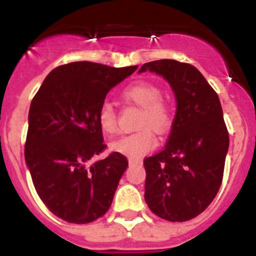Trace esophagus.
<instances>
[{"instance_id": "obj_1", "label": "esophagus", "mask_w": 256, "mask_h": 256, "mask_svg": "<svg viewBox=\"0 0 256 256\" xmlns=\"http://www.w3.org/2000/svg\"><path fill=\"white\" fill-rule=\"evenodd\" d=\"M128 162H130V165L141 164V162H140V160H136V159H130V160H128Z\"/></svg>"}]
</instances>
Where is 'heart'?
Here are the masks:
<instances>
[{
    "label": "heart",
    "instance_id": "obj_1",
    "mask_svg": "<svg viewBox=\"0 0 256 256\" xmlns=\"http://www.w3.org/2000/svg\"><path fill=\"white\" fill-rule=\"evenodd\" d=\"M122 97L130 104L140 106L137 128L140 130L120 137L110 144L112 150L130 158H140L150 152L156 146L154 132L164 136L170 130L173 123V108L170 102L162 97V90L156 84L138 80L122 92ZM97 123L105 134L112 136L118 132V119L110 104L101 105L97 112Z\"/></svg>",
    "mask_w": 256,
    "mask_h": 256
}]
</instances>
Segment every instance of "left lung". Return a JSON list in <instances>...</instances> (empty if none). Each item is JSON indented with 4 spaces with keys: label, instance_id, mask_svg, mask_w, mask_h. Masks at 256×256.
Instances as JSON below:
<instances>
[{
    "label": "left lung",
    "instance_id": "8db88e82",
    "mask_svg": "<svg viewBox=\"0 0 256 256\" xmlns=\"http://www.w3.org/2000/svg\"><path fill=\"white\" fill-rule=\"evenodd\" d=\"M173 88L177 114L165 148L144 158V200L169 222H186L204 212L220 188L230 134L216 92L194 65L177 60L146 62Z\"/></svg>",
    "mask_w": 256,
    "mask_h": 256
}]
</instances>
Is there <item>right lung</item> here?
<instances>
[{"mask_svg":"<svg viewBox=\"0 0 256 256\" xmlns=\"http://www.w3.org/2000/svg\"><path fill=\"white\" fill-rule=\"evenodd\" d=\"M137 69L76 61L55 68L29 108L26 162L40 200L62 220L91 223L108 210L128 160L104 152L97 112L108 92Z\"/></svg>","mask_w":256,"mask_h":256,"instance_id":"obj_1","label":"right lung"}]
</instances>
